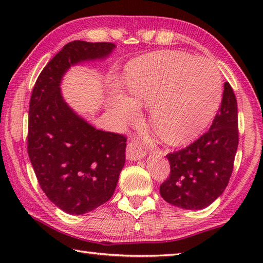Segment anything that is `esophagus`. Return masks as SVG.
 I'll use <instances>...</instances> for the list:
<instances>
[{
    "label": "esophagus",
    "mask_w": 263,
    "mask_h": 263,
    "mask_svg": "<svg viewBox=\"0 0 263 263\" xmlns=\"http://www.w3.org/2000/svg\"><path fill=\"white\" fill-rule=\"evenodd\" d=\"M146 156V152L141 148L138 141H131L126 147V159L130 161H136L142 159Z\"/></svg>",
    "instance_id": "34e87169"
}]
</instances>
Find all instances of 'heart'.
<instances>
[{
  "label": "heart",
  "instance_id": "b5f03b06",
  "mask_svg": "<svg viewBox=\"0 0 263 263\" xmlns=\"http://www.w3.org/2000/svg\"><path fill=\"white\" fill-rule=\"evenodd\" d=\"M130 98L116 95L109 113L117 124L139 116L136 106L150 105V123L163 140L181 144L199 136L214 119L221 102V77L206 60L186 53L160 52L127 71Z\"/></svg>",
  "mask_w": 263,
  "mask_h": 263
}]
</instances>
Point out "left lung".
Instances as JSON below:
<instances>
[{
    "label": "left lung",
    "instance_id": "obj_1",
    "mask_svg": "<svg viewBox=\"0 0 263 263\" xmlns=\"http://www.w3.org/2000/svg\"><path fill=\"white\" fill-rule=\"evenodd\" d=\"M237 102L225 82L221 105L204 135L186 148L166 156L170 177L159 187L167 202L201 210L220 197L230 181L238 146Z\"/></svg>",
    "mask_w": 263,
    "mask_h": 263
}]
</instances>
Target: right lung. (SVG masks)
<instances>
[{
    "label": "right lung",
    "mask_w": 263,
    "mask_h": 263,
    "mask_svg": "<svg viewBox=\"0 0 263 263\" xmlns=\"http://www.w3.org/2000/svg\"><path fill=\"white\" fill-rule=\"evenodd\" d=\"M111 43L74 41L49 61L33 86L28 122V155L44 193L70 215L96 209L113 195L125 163L126 138L97 130L61 93L71 66L108 58Z\"/></svg>",
    "instance_id": "right-lung-1"
}]
</instances>
